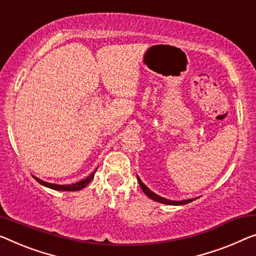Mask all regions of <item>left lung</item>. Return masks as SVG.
<instances>
[{"label":"left lung","instance_id":"left-lung-1","mask_svg":"<svg viewBox=\"0 0 256 256\" xmlns=\"http://www.w3.org/2000/svg\"><path fill=\"white\" fill-rule=\"evenodd\" d=\"M136 178H138V182H139V185H140L141 190H144V193L146 194V196H147L148 198H150L152 200L158 201V202H160V204H170V206H182V204H190V202H192L193 200H196V199H188V200H182V201H172V200H168V199H166V198H162V196H158V194L154 193V192H152V190H150V188H148L147 186L144 185L142 182H141V179L139 178V176H136Z\"/></svg>","mask_w":256,"mask_h":256}]
</instances>
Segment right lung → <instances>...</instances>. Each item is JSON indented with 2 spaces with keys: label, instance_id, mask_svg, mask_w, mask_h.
Returning a JSON list of instances; mask_svg holds the SVG:
<instances>
[{
  "label": "right lung",
  "instance_id": "1",
  "mask_svg": "<svg viewBox=\"0 0 256 256\" xmlns=\"http://www.w3.org/2000/svg\"><path fill=\"white\" fill-rule=\"evenodd\" d=\"M96 170H98V168L93 171V172L90 174L88 177H86L85 179H82V180L77 182H74V184H71V185L52 184V182H44V180H41V179H39L38 177H34V176L33 177H34V179H36L38 182H40L41 185H44V186H46V188H48L56 190H82L84 188H86V186L90 184V182L92 180V178L94 177V174H95V171H96Z\"/></svg>",
  "mask_w": 256,
  "mask_h": 256
}]
</instances>
